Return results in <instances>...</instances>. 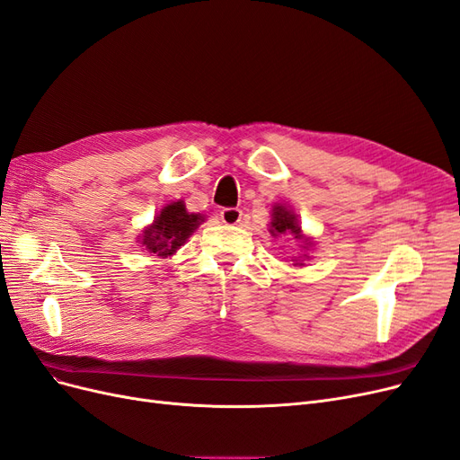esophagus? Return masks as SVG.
<instances>
[{
  "mask_svg": "<svg viewBox=\"0 0 460 460\" xmlns=\"http://www.w3.org/2000/svg\"><path fill=\"white\" fill-rule=\"evenodd\" d=\"M242 209H237V208H225L223 211H220V220H223L225 225H228V226H234V225H240V220H242Z\"/></svg>",
  "mask_w": 460,
  "mask_h": 460,
  "instance_id": "esophagus-1",
  "label": "esophagus"
}]
</instances>
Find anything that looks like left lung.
I'll use <instances>...</instances> for the list:
<instances>
[{
  "mask_svg": "<svg viewBox=\"0 0 460 460\" xmlns=\"http://www.w3.org/2000/svg\"><path fill=\"white\" fill-rule=\"evenodd\" d=\"M270 234L272 235L289 234V235H295V240H303V234H300V226L296 223L295 215L289 209H285L283 205H276L274 211H272Z\"/></svg>",
  "mask_w": 460,
  "mask_h": 460,
  "instance_id": "1",
  "label": "left lung"
}]
</instances>
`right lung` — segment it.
<instances>
[{
    "label": "right lung",
    "mask_w": 460,
    "mask_h": 460,
    "mask_svg": "<svg viewBox=\"0 0 460 460\" xmlns=\"http://www.w3.org/2000/svg\"><path fill=\"white\" fill-rule=\"evenodd\" d=\"M199 223H203L201 215L188 213L181 199L172 201L154 218V225L145 230L142 245L154 257L167 259L188 240Z\"/></svg>",
    "instance_id": "add662e5"
}]
</instances>
